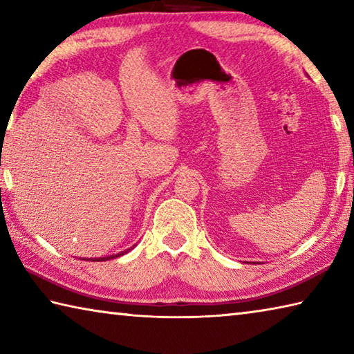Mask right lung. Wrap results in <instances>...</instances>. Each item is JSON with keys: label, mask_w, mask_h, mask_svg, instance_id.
Masks as SVG:
<instances>
[{"label": "right lung", "mask_w": 354, "mask_h": 354, "mask_svg": "<svg viewBox=\"0 0 354 354\" xmlns=\"http://www.w3.org/2000/svg\"><path fill=\"white\" fill-rule=\"evenodd\" d=\"M134 246H136V244H134ZM133 246V248H134ZM133 248H130V249H127V250H124V252H119V254H115V255H108V257H99V259H89L91 261H106V260H113V259H118V257H120V255H125L127 252H130V250L133 249ZM85 260V259H83Z\"/></svg>", "instance_id": "add662e5"}]
</instances>
